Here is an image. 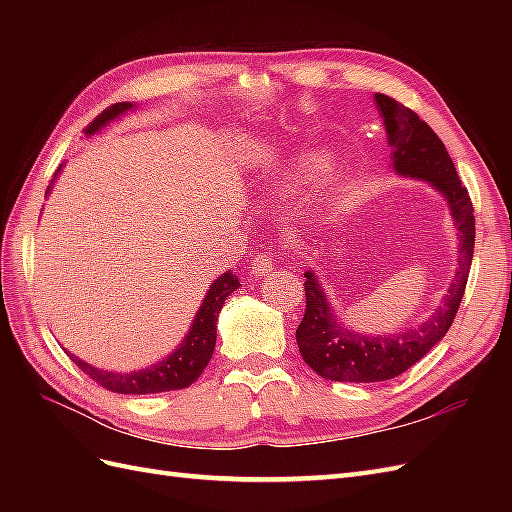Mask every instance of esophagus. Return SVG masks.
Segmentation results:
<instances>
[{
	"mask_svg": "<svg viewBox=\"0 0 512 512\" xmlns=\"http://www.w3.org/2000/svg\"><path fill=\"white\" fill-rule=\"evenodd\" d=\"M275 267H277V260H275V254H271V252L258 254V256L252 260V273H256V275H267V273H271Z\"/></svg>",
	"mask_w": 512,
	"mask_h": 512,
	"instance_id": "1",
	"label": "esophagus"
}]
</instances>
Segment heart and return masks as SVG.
Segmentation results:
<instances>
[{
    "label": "heart",
    "mask_w": 512,
    "mask_h": 512,
    "mask_svg": "<svg viewBox=\"0 0 512 512\" xmlns=\"http://www.w3.org/2000/svg\"><path fill=\"white\" fill-rule=\"evenodd\" d=\"M327 168H329V158L318 156V158H314L312 162L307 164V175H318V173H322V170H327Z\"/></svg>",
    "instance_id": "1"
}]
</instances>
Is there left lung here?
<instances>
[{"mask_svg":"<svg viewBox=\"0 0 512 512\" xmlns=\"http://www.w3.org/2000/svg\"><path fill=\"white\" fill-rule=\"evenodd\" d=\"M376 104L384 117L386 143L393 149V168L399 175L429 181L448 200L459 230V269L436 314L416 329L386 337L359 335L344 329L335 320L316 275L307 271L305 316L297 329L299 352L318 376L339 382L391 380L421 361L451 329L466 292L474 254L472 200L440 136L412 108L395 98L376 94Z\"/></svg>","mask_w":512,"mask_h":512,"instance_id":"1","label":"left lung"}]
</instances>
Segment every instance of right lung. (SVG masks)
<instances>
[{
  "instance_id": "1",
  "label": "right lung",
  "mask_w": 512,
  "mask_h": 512,
  "mask_svg": "<svg viewBox=\"0 0 512 512\" xmlns=\"http://www.w3.org/2000/svg\"><path fill=\"white\" fill-rule=\"evenodd\" d=\"M130 102H117L113 106L104 108V111L89 123L85 128L87 134L98 132L108 121H113L121 113L130 111ZM239 277L230 271L215 280L207 292V297L200 305L198 314L192 322V329L183 344L164 359L162 363L153 365L143 371H132V374H115V371H102L76 359L70 354V359L76 363L83 374H87L96 384L104 386L106 391L121 393V395H149V393H166V391H179L188 389L192 382H196L209 365L213 348H215V335H218V316L220 309L232 290H237Z\"/></svg>"
}]
</instances>
